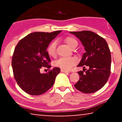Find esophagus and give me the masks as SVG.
<instances>
[{
  "label": "esophagus",
  "mask_w": 122,
  "mask_h": 122,
  "mask_svg": "<svg viewBox=\"0 0 122 122\" xmlns=\"http://www.w3.org/2000/svg\"><path fill=\"white\" fill-rule=\"evenodd\" d=\"M61 72H65V73L68 72L67 71H66V70H64V69H61Z\"/></svg>",
  "instance_id": "1"
}]
</instances>
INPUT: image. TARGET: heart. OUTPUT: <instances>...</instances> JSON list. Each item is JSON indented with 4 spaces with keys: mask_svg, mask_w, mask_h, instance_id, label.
<instances>
[{
    "mask_svg": "<svg viewBox=\"0 0 122 122\" xmlns=\"http://www.w3.org/2000/svg\"><path fill=\"white\" fill-rule=\"evenodd\" d=\"M65 42L69 46L72 48L73 46H77L78 42L74 38L72 37H68L65 39ZM56 41H53L49 46H48L47 52L50 56H53L56 54ZM77 62V60L74 57H62L58 59L56 62L55 65L56 66L60 67L64 70H69L74 66Z\"/></svg>",
    "mask_w": 122,
    "mask_h": 122,
    "instance_id": "1",
    "label": "heart"
}]
</instances>
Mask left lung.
<instances>
[{"label": "left lung", "instance_id": "8db88e82", "mask_svg": "<svg viewBox=\"0 0 122 122\" xmlns=\"http://www.w3.org/2000/svg\"><path fill=\"white\" fill-rule=\"evenodd\" d=\"M69 32L81 41L86 51L77 66H83L84 69L78 72L79 80L74 85L75 88L82 93H94L106 84L111 74L109 46L104 38L91 31ZM86 66L87 70L85 69Z\"/></svg>", "mask_w": 122, "mask_h": 122}]
</instances>
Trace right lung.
<instances>
[{
	"mask_svg": "<svg viewBox=\"0 0 122 122\" xmlns=\"http://www.w3.org/2000/svg\"><path fill=\"white\" fill-rule=\"evenodd\" d=\"M61 31L30 33L16 45L11 61L13 73L16 83L28 94H42L54 84L56 76L61 71L59 68L55 67L43 74L40 71L42 67H51L46 49Z\"/></svg>",
	"mask_w": 122,
	"mask_h": 122,
	"instance_id": "obj_1",
	"label": "right lung"
}]
</instances>
